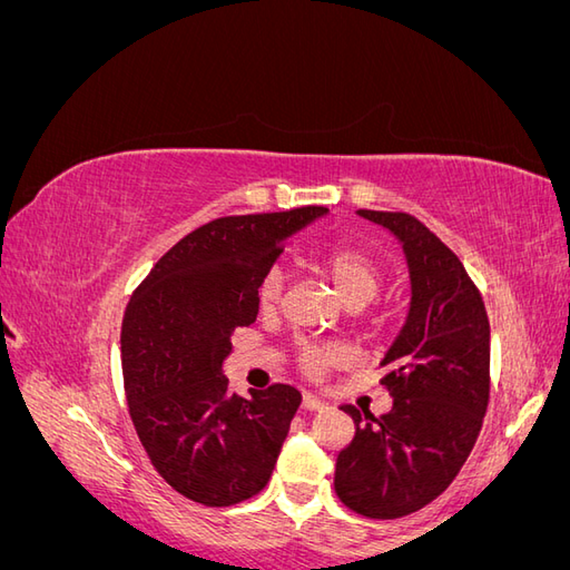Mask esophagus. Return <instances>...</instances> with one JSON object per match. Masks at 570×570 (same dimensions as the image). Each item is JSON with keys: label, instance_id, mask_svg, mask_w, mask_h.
Returning a JSON list of instances; mask_svg holds the SVG:
<instances>
[{"label": "esophagus", "instance_id": "1", "mask_svg": "<svg viewBox=\"0 0 570 570\" xmlns=\"http://www.w3.org/2000/svg\"><path fill=\"white\" fill-rule=\"evenodd\" d=\"M302 409L304 411H321V409H325V402L323 400H318L316 394H304V400H302Z\"/></svg>", "mask_w": 570, "mask_h": 570}]
</instances>
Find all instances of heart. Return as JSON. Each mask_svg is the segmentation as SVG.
<instances>
[{"mask_svg":"<svg viewBox=\"0 0 570 570\" xmlns=\"http://www.w3.org/2000/svg\"><path fill=\"white\" fill-rule=\"evenodd\" d=\"M323 268L331 275V281L337 289V295L344 304H361L366 306L375 299L383 285V264L373 252L358 249V247H340L333 249L323 258ZM287 285V271L275 264L271 266L262 283H258V304L266 312L275 308L283 299V292ZM344 358V350L337 344H314V347H304L299 354V364L308 375H323L327 368L337 366Z\"/></svg>","mask_w":570,"mask_h":570,"instance_id":"b5f03b06","label":"heart"}]
</instances>
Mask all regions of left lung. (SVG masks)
<instances>
[{
	"label": "left lung",
	"mask_w": 570,
	"mask_h": 570,
	"mask_svg": "<svg viewBox=\"0 0 570 570\" xmlns=\"http://www.w3.org/2000/svg\"><path fill=\"white\" fill-rule=\"evenodd\" d=\"M404 249L411 302L385 352L392 409L342 406L356 425L335 463V492L368 519H400L433 502L461 471L490 400V321L459 256L409 214L358 209Z\"/></svg>",
	"instance_id": "8db88e82"
}]
</instances>
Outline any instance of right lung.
Masks as SVG:
<instances>
[{
  "label": "right lung",
  "instance_id": "1",
  "mask_svg": "<svg viewBox=\"0 0 570 570\" xmlns=\"http://www.w3.org/2000/svg\"><path fill=\"white\" fill-rule=\"evenodd\" d=\"M323 206L216 218L183 237L132 292L120 331L130 419L154 469L206 507L266 488L302 394L228 392L233 331L256 321L258 283Z\"/></svg>",
  "mask_w": 570,
  "mask_h": 570
}]
</instances>
